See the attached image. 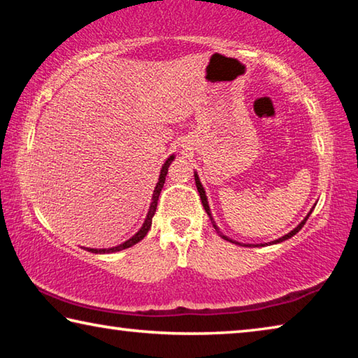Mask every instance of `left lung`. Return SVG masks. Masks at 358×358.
<instances>
[{"instance_id": "8db88e82", "label": "left lung", "mask_w": 358, "mask_h": 358, "mask_svg": "<svg viewBox=\"0 0 358 358\" xmlns=\"http://www.w3.org/2000/svg\"><path fill=\"white\" fill-rule=\"evenodd\" d=\"M194 178H196V186H197V191H199V194H201V201H202V205H203V208H205V211H207V215L210 216V220H211V222H213V227L217 230V232H220V229L216 227V224H215V221H213V217H211V213H210V207H208V201H207V196H205V191H203V186H202V183H201V180H199V175L197 173H194ZM314 208V207H313ZM313 208H311V211L310 213L306 215V217L305 220H303L299 226H296L294 230H290V232L287 234V235H284V237H281V238H278V240H275V241H271V243H281V241H284V240H287V238H290V237H294V235L299 232V230L305 226V222H306V220L308 217H310V215L313 213ZM220 235L221 237L224 238V240H229V241H232L230 238H227L226 235H222L221 232H220ZM232 243H237V241H232ZM237 245H240V243H237ZM243 246H248V245H243ZM264 246V245H262Z\"/></svg>"}]
</instances>
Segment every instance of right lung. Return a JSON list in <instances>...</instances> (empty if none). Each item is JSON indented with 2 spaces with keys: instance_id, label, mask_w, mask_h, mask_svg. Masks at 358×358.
<instances>
[{
  "instance_id": "1",
  "label": "right lung",
  "mask_w": 358,
  "mask_h": 358,
  "mask_svg": "<svg viewBox=\"0 0 358 358\" xmlns=\"http://www.w3.org/2000/svg\"><path fill=\"white\" fill-rule=\"evenodd\" d=\"M173 155L171 157H167V161L164 162V166H162L161 169V173H159V181L156 183V187L153 191V199H151V203H150V210H148V215L147 217H145V222L143 226L141 227V230L134 235V237H131L128 241H124V243H121L118 246H113V248H106V250H93V248H83V250H87L90 252H96V254H106V252H117V251H121V250H126V248H131L132 245H136L141 241L145 235L148 234V230L151 227V220H153L155 216V211H156V207H157V199H159V194H161V189L162 186H164V181H166V175H167V171H169V166L172 164L173 161Z\"/></svg>"
}]
</instances>
